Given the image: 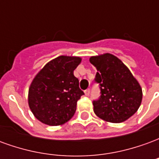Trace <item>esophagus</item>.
Segmentation results:
<instances>
[{"label":"esophagus","mask_w":159,"mask_h":159,"mask_svg":"<svg viewBox=\"0 0 159 159\" xmlns=\"http://www.w3.org/2000/svg\"><path fill=\"white\" fill-rule=\"evenodd\" d=\"M84 93H85V95H86V96H89V93H90V90L89 89H86L85 91H84Z\"/></svg>","instance_id":"1"}]
</instances>
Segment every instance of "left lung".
Instances as JSON below:
<instances>
[{"label": "left lung", "instance_id": "left-lung-1", "mask_svg": "<svg viewBox=\"0 0 159 159\" xmlns=\"http://www.w3.org/2000/svg\"><path fill=\"white\" fill-rule=\"evenodd\" d=\"M90 63L97 69L100 98L93 102L96 116L109 123H123L136 112L142 100L140 83L129 68L111 53L92 56Z\"/></svg>", "mask_w": 159, "mask_h": 159}]
</instances>
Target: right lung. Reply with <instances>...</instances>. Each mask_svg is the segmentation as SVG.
<instances>
[{"label": "right lung", "instance_id": "obj_1", "mask_svg": "<svg viewBox=\"0 0 159 159\" xmlns=\"http://www.w3.org/2000/svg\"><path fill=\"white\" fill-rule=\"evenodd\" d=\"M80 57L61 55L46 64L30 83L28 103L33 115L49 126L62 125L74 116L76 102L84 94L74 70Z\"/></svg>", "mask_w": 159, "mask_h": 159}]
</instances>
